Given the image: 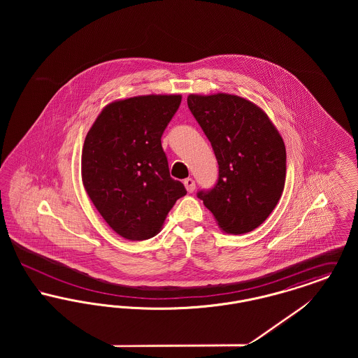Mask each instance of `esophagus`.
<instances>
[{"label": "esophagus", "instance_id": "obj_1", "mask_svg": "<svg viewBox=\"0 0 358 358\" xmlns=\"http://www.w3.org/2000/svg\"><path fill=\"white\" fill-rule=\"evenodd\" d=\"M184 185L187 187V190L189 193H193V190L196 189V184H194V180H193V178H187V180L184 181Z\"/></svg>", "mask_w": 358, "mask_h": 358}]
</instances>
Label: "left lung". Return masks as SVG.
<instances>
[{
  "label": "left lung",
  "mask_w": 358,
  "mask_h": 358,
  "mask_svg": "<svg viewBox=\"0 0 358 358\" xmlns=\"http://www.w3.org/2000/svg\"><path fill=\"white\" fill-rule=\"evenodd\" d=\"M187 107L209 139L219 180L197 193L222 231L241 235L270 216L286 181V148L268 115L231 94L187 96Z\"/></svg>",
  "instance_id": "obj_1"
}]
</instances>
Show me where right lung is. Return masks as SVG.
I'll use <instances>...</instances> for the list:
<instances>
[{
  "mask_svg": "<svg viewBox=\"0 0 358 358\" xmlns=\"http://www.w3.org/2000/svg\"><path fill=\"white\" fill-rule=\"evenodd\" d=\"M181 95H141L107 104L87 133L82 181L120 236L153 238L187 189L171 177L161 136Z\"/></svg>",
  "mask_w": 358,
  "mask_h": 358,
  "instance_id": "1",
  "label": "right lung"
}]
</instances>
